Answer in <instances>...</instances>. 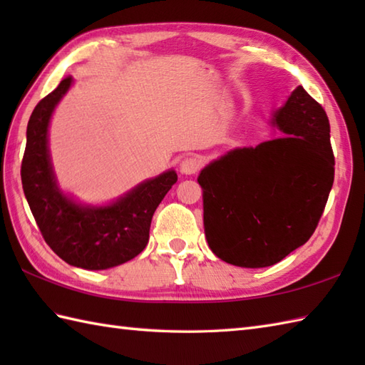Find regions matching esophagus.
I'll return each instance as SVG.
<instances>
[{"mask_svg":"<svg viewBox=\"0 0 365 365\" xmlns=\"http://www.w3.org/2000/svg\"><path fill=\"white\" fill-rule=\"evenodd\" d=\"M204 161L200 157H195V155H191V157L183 158L180 163V173L185 175H191V174H196L197 170L202 168Z\"/></svg>","mask_w":365,"mask_h":365,"instance_id":"obj_1","label":"esophagus"}]
</instances>
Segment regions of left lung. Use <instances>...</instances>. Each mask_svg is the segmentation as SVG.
Here are the masks:
<instances>
[{
    "mask_svg": "<svg viewBox=\"0 0 365 365\" xmlns=\"http://www.w3.org/2000/svg\"><path fill=\"white\" fill-rule=\"evenodd\" d=\"M285 138L227 152L200 170L208 246L224 262L263 268L312 237L334 182L323 106L302 86L274 114Z\"/></svg>",
    "mask_w": 365,
    "mask_h": 365,
    "instance_id": "8db88e82",
    "label": "left lung"
}]
</instances>
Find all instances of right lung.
<instances>
[{"label": "right lung", "instance_id": "right-lung-1", "mask_svg": "<svg viewBox=\"0 0 365 365\" xmlns=\"http://www.w3.org/2000/svg\"><path fill=\"white\" fill-rule=\"evenodd\" d=\"M71 86L72 76H67L31 114L21 160L23 191L53 252L68 265L106 269L143 252L149 242L152 216L177 182V174L173 169L166 170L105 207L81 205L67 197L59 190L51 168L48 125L54 108Z\"/></svg>", "mask_w": 365, "mask_h": 365}]
</instances>
